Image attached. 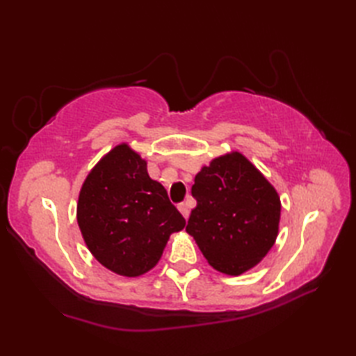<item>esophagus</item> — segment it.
Returning <instances> with one entry per match:
<instances>
[{
	"mask_svg": "<svg viewBox=\"0 0 356 356\" xmlns=\"http://www.w3.org/2000/svg\"><path fill=\"white\" fill-rule=\"evenodd\" d=\"M177 209L180 211V213H182V216H184L185 218L190 217V207H188V203H186V202L179 203V205H177Z\"/></svg>",
	"mask_w": 356,
	"mask_h": 356,
	"instance_id": "obj_1",
	"label": "esophagus"
}]
</instances>
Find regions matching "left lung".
Returning <instances> with one entry per match:
<instances>
[{
  "instance_id": "1",
  "label": "left lung",
  "mask_w": 356,
  "mask_h": 356,
  "mask_svg": "<svg viewBox=\"0 0 356 356\" xmlns=\"http://www.w3.org/2000/svg\"><path fill=\"white\" fill-rule=\"evenodd\" d=\"M197 207L186 232L214 269L240 275L274 246L282 203L263 174L240 153L214 159L191 188Z\"/></svg>"
}]
</instances>
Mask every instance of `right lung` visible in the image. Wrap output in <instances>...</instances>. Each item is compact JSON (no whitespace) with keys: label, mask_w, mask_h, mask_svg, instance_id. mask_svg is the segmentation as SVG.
Here are the masks:
<instances>
[{"label":"right lung","mask_w":356,"mask_h":356,"mask_svg":"<svg viewBox=\"0 0 356 356\" xmlns=\"http://www.w3.org/2000/svg\"><path fill=\"white\" fill-rule=\"evenodd\" d=\"M78 225L90 252L105 268L138 277L154 268L185 218L147 162L122 143L88 174L78 200Z\"/></svg>","instance_id":"add662e5"}]
</instances>
